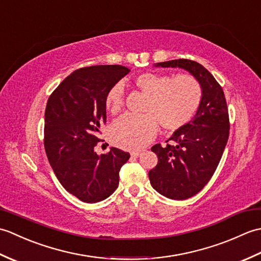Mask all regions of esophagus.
<instances>
[{
	"label": "esophagus",
	"instance_id": "34e87169",
	"mask_svg": "<svg viewBox=\"0 0 261 261\" xmlns=\"http://www.w3.org/2000/svg\"><path fill=\"white\" fill-rule=\"evenodd\" d=\"M141 154H142V151H131V156L132 157L138 158V157H140Z\"/></svg>",
	"mask_w": 261,
	"mask_h": 261
}]
</instances>
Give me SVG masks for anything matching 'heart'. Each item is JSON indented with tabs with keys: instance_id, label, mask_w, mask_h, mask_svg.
I'll use <instances>...</instances> for the list:
<instances>
[{
	"instance_id": "obj_1",
	"label": "heart",
	"mask_w": 261,
	"mask_h": 261,
	"mask_svg": "<svg viewBox=\"0 0 261 261\" xmlns=\"http://www.w3.org/2000/svg\"><path fill=\"white\" fill-rule=\"evenodd\" d=\"M134 84L148 99L141 116L125 114L111 126V139L124 149H141L148 145L158 131V124L166 131H177L194 119L201 107L203 88L195 77L182 74L143 73L136 76ZM124 87L116 83L105 95V108L111 113L121 110Z\"/></svg>"
}]
</instances>
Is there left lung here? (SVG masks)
Instances as JSON below:
<instances>
[{"label":"left lung","instance_id":"1","mask_svg":"<svg viewBox=\"0 0 261 261\" xmlns=\"http://www.w3.org/2000/svg\"><path fill=\"white\" fill-rule=\"evenodd\" d=\"M156 67L182 68L203 88V99L194 119L174 132L173 145H154L158 164L149 171L151 186L171 199H186L207 184L222 157L229 138V112L222 87L201 64L190 59L158 63Z\"/></svg>","mask_w":261,"mask_h":261}]
</instances>
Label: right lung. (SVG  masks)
<instances>
[{
    "instance_id": "right-lung-1",
    "label": "right lung",
    "mask_w": 261,
    "mask_h": 261,
    "mask_svg": "<svg viewBox=\"0 0 261 261\" xmlns=\"http://www.w3.org/2000/svg\"><path fill=\"white\" fill-rule=\"evenodd\" d=\"M130 69L121 65L75 70L49 96L45 112V149L55 175L82 202L108 198L119 186V171L129 152L111 148L94 151L99 127L107 122L105 95Z\"/></svg>"
}]
</instances>
